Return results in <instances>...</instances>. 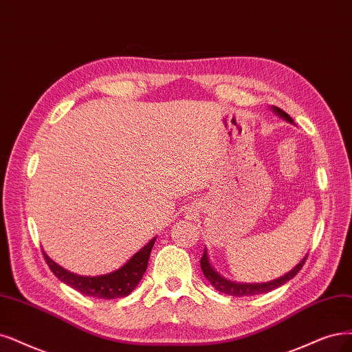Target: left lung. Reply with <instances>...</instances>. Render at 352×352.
Segmentation results:
<instances>
[{"instance_id": "1", "label": "left lung", "mask_w": 352, "mask_h": 352, "mask_svg": "<svg viewBox=\"0 0 352 352\" xmlns=\"http://www.w3.org/2000/svg\"><path fill=\"white\" fill-rule=\"evenodd\" d=\"M276 111L284 117L285 120L287 122H292V117L285 113L284 110L278 109V107H274ZM307 256H305L300 263H298L290 272H287V274L277 278V280H272V281H268V283H264V284H236V283H232V281H228L225 280L223 277H220L217 272L212 268V265L209 264V258H207V252L204 250V254L200 259V265H201V271L204 277L210 281V284L213 285V287L219 292H222L225 294H229V296H255V294H263V293H268L271 290H276L277 287H280V285H283L284 283H287L289 280H292L298 271L302 270V267L305 265Z\"/></svg>"}]
</instances>
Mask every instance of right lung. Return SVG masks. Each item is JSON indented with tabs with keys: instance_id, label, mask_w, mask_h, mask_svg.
<instances>
[{
	"instance_id": "right-lung-1",
	"label": "right lung",
	"mask_w": 352,
	"mask_h": 352,
	"mask_svg": "<svg viewBox=\"0 0 352 352\" xmlns=\"http://www.w3.org/2000/svg\"><path fill=\"white\" fill-rule=\"evenodd\" d=\"M155 239L156 238H153L146 246H143V248L130 258L120 270L100 277L75 276L72 272L63 270L56 263L52 261L45 252L43 256L50 271L54 272L60 281L71 285L72 289L85 296H94L98 298H119L126 297L132 293L136 289L139 281L142 280L143 274H145Z\"/></svg>"
}]
</instances>
